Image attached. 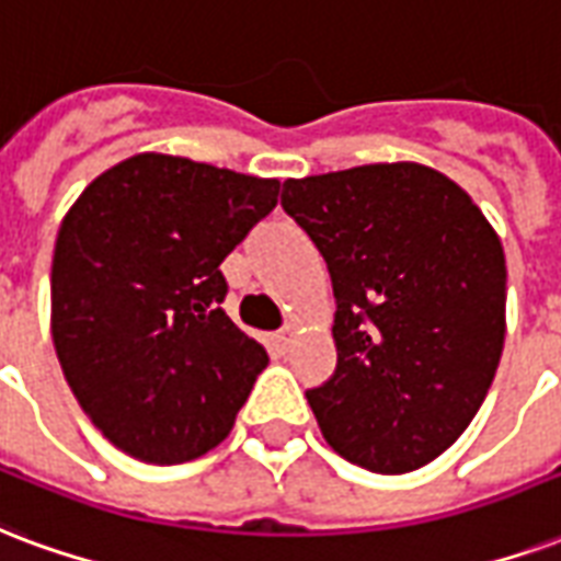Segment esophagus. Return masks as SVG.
<instances>
[{
  "mask_svg": "<svg viewBox=\"0 0 561 561\" xmlns=\"http://www.w3.org/2000/svg\"><path fill=\"white\" fill-rule=\"evenodd\" d=\"M294 339H297L294 327H285V330H279V333H276V344H279L282 351H288V347L294 344Z\"/></svg>",
  "mask_w": 561,
  "mask_h": 561,
  "instance_id": "esophagus-1",
  "label": "esophagus"
}]
</instances>
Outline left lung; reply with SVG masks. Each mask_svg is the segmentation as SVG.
I'll use <instances>...</instances> for the list:
<instances>
[{
    "mask_svg": "<svg viewBox=\"0 0 561 561\" xmlns=\"http://www.w3.org/2000/svg\"><path fill=\"white\" fill-rule=\"evenodd\" d=\"M335 294L333 377L306 398L323 439L371 472H410L467 431L505 342V252L437 169L371 163L282 186Z\"/></svg>",
    "mask_w": 561,
    "mask_h": 561,
    "instance_id": "obj_1",
    "label": "left lung"
}]
</instances>
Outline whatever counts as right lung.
<instances>
[{
    "label": "right lung",
    "mask_w": 561,
    "mask_h": 561,
    "mask_svg": "<svg viewBox=\"0 0 561 561\" xmlns=\"http://www.w3.org/2000/svg\"><path fill=\"white\" fill-rule=\"evenodd\" d=\"M279 186L136 153L94 178L61 219L53 344L112 446L145 463H184L228 437L267 351L222 312L219 264L276 207Z\"/></svg>",
    "instance_id": "obj_1"
}]
</instances>
